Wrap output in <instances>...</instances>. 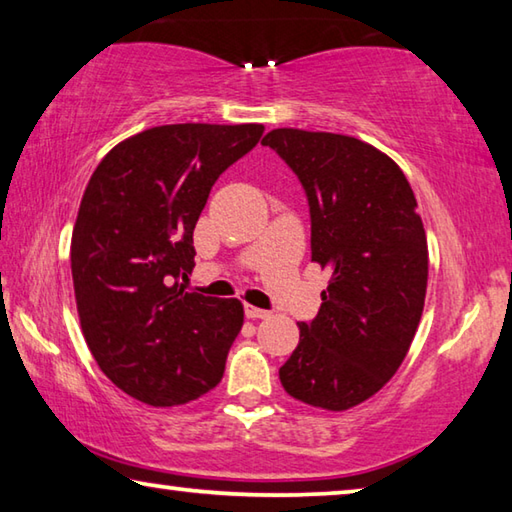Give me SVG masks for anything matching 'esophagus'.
Masks as SVG:
<instances>
[{"mask_svg": "<svg viewBox=\"0 0 512 512\" xmlns=\"http://www.w3.org/2000/svg\"><path fill=\"white\" fill-rule=\"evenodd\" d=\"M244 313H246V318H250V320H257V318H268V311H264V309H257V306H253V304H246L244 306Z\"/></svg>", "mask_w": 512, "mask_h": 512, "instance_id": "obj_1", "label": "esophagus"}]
</instances>
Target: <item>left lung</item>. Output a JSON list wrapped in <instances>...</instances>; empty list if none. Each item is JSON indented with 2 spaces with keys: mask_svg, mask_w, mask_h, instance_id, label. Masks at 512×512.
<instances>
[{
  "mask_svg": "<svg viewBox=\"0 0 512 512\" xmlns=\"http://www.w3.org/2000/svg\"><path fill=\"white\" fill-rule=\"evenodd\" d=\"M309 199L311 262L331 280L280 380L288 396L342 412L401 367L421 322L427 239L416 197L387 154L353 136L282 127L262 138Z\"/></svg>",
  "mask_w": 512,
  "mask_h": 512,
  "instance_id": "8db88e82",
  "label": "left lung"
}]
</instances>
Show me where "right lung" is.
Segmentation results:
<instances>
[{
	"label": "right lung",
	"mask_w": 512,
	"mask_h": 512,
	"mask_svg": "<svg viewBox=\"0 0 512 512\" xmlns=\"http://www.w3.org/2000/svg\"><path fill=\"white\" fill-rule=\"evenodd\" d=\"M262 134L257 123L152 127L91 174L71 237L80 327L102 374L136 401L183 405L224 376L244 306L188 293L181 277L212 185Z\"/></svg>",
	"instance_id": "obj_1"
}]
</instances>
